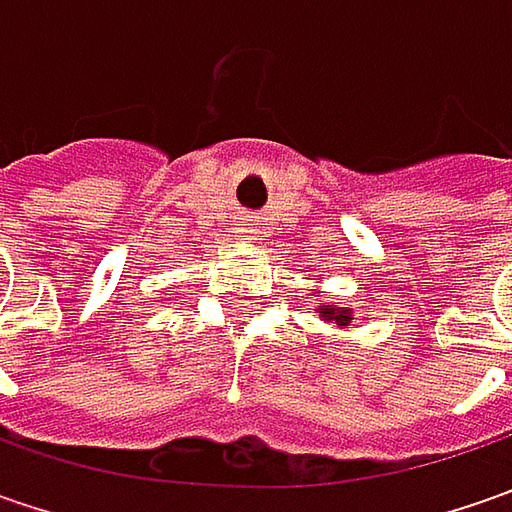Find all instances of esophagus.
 I'll use <instances>...</instances> for the list:
<instances>
[{"mask_svg":"<svg viewBox=\"0 0 512 512\" xmlns=\"http://www.w3.org/2000/svg\"><path fill=\"white\" fill-rule=\"evenodd\" d=\"M247 233H250V230H247Z\"/></svg>","mask_w":512,"mask_h":512,"instance_id":"34e87169","label":"esophagus"}]
</instances>
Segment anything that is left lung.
Segmentation results:
<instances>
[{"label":"left lung","instance_id":"8db88e82","mask_svg":"<svg viewBox=\"0 0 512 512\" xmlns=\"http://www.w3.org/2000/svg\"><path fill=\"white\" fill-rule=\"evenodd\" d=\"M316 313H319V319L322 322H336V325H350L353 322V307H342L339 302H322V305L316 307Z\"/></svg>","mask_w":512,"mask_h":512}]
</instances>
